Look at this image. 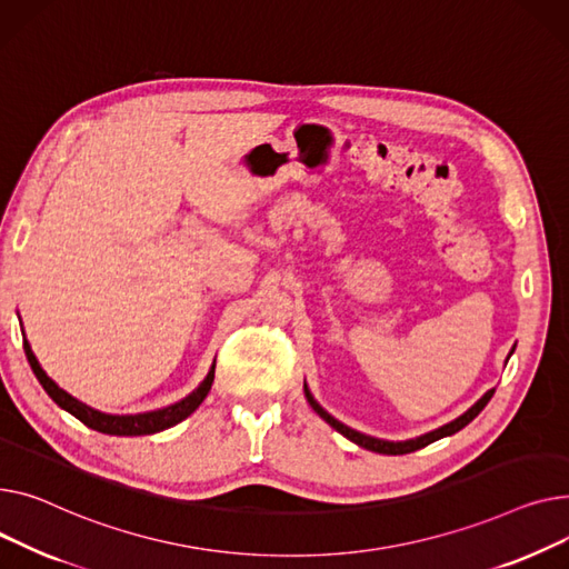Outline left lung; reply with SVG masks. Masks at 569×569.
I'll return each mask as SVG.
<instances>
[{
  "instance_id": "8db88e82",
  "label": "left lung",
  "mask_w": 569,
  "mask_h": 569,
  "mask_svg": "<svg viewBox=\"0 0 569 569\" xmlns=\"http://www.w3.org/2000/svg\"><path fill=\"white\" fill-rule=\"evenodd\" d=\"M491 395H493V390L485 392V395L478 399V402H476L469 411H466L463 416H459L457 420H452V422H448V425H443V427H439V429H433V431L425 433V437H418V439H411V441H397V443H395V441H381V439H375V437H365V433H360V431H356V429L342 425L340 420H336L330 413H326V411L315 402V397L310 395V390H308V386H306V397H308L310 407H312L332 429H338V431L342 433V437H347V439L353 441L356 446H360V448H365V450L379 452V455H407V452H416V450H420V448H425V446H429V443H433V441H439V439H443V437H450V433H455V431H459L461 427L469 425V422L487 407Z\"/></svg>"
}]
</instances>
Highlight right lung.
Here are the masks:
<instances>
[{
    "label": "right lung",
    "mask_w": 569,
    "mask_h": 569,
    "mask_svg": "<svg viewBox=\"0 0 569 569\" xmlns=\"http://www.w3.org/2000/svg\"><path fill=\"white\" fill-rule=\"evenodd\" d=\"M22 347H24V356L31 365L33 375H37L39 383L43 386V390L54 399V402L69 411L71 416H76L80 422H84L87 427L100 431V433H112V437H144V433H156V431H162L167 427H172L177 422H181L183 418H188L199 405L204 402V397L209 395L211 390V383H213V377H216V365L211 367L209 377L199 383L197 390H192L186 399H181V402L167 407V409H158V411H149V413H138V416H110V413H100L82 402H78L76 397H71L66 390H61L43 370L41 365L37 360V356L31 353L27 340H22Z\"/></svg>",
    "instance_id": "add662e5"
}]
</instances>
